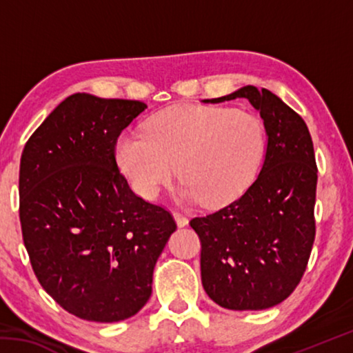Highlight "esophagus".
<instances>
[{"label":"esophagus","mask_w":353,"mask_h":353,"mask_svg":"<svg viewBox=\"0 0 353 353\" xmlns=\"http://www.w3.org/2000/svg\"><path fill=\"white\" fill-rule=\"evenodd\" d=\"M172 214H174V219H176V223H177L179 227H183V225L188 224V218L185 216V214H182L181 212L176 210Z\"/></svg>","instance_id":"1"}]
</instances>
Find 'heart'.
Instances as JSON below:
<instances>
[{
    "instance_id": "obj_1",
    "label": "heart",
    "mask_w": 353,
    "mask_h": 353,
    "mask_svg": "<svg viewBox=\"0 0 353 353\" xmlns=\"http://www.w3.org/2000/svg\"><path fill=\"white\" fill-rule=\"evenodd\" d=\"M265 128L249 112L185 105L155 115L145 132L117 141V162L146 199L170 185L179 166L182 198L216 207L240 196L256 176Z\"/></svg>"
}]
</instances>
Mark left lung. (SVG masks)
<instances>
[{
  "label": "left lung",
  "instance_id": "obj_1",
  "mask_svg": "<svg viewBox=\"0 0 353 353\" xmlns=\"http://www.w3.org/2000/svg\"><path fill=\"white\" fill-rule=\"evenodd\" d=\"M244 98L265 121V162L244 193L219 210L194 216L202 286L229 310H265L301 282L314 243L318 185L312 135L299 113L266 88L248 85L210 103Z\"/></svg>",
  "mask_w": 353,
  "mask_h": 353
}]
</instances>
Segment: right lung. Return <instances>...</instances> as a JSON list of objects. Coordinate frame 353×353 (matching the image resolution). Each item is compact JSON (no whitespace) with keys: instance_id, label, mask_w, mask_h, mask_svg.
I'll use <instances>...</instances> for the list:
<instances>
[{"instance_id":"obj_1","label":"right lung","mask_w":353,"mask_h":353,"mask_svg":"<svg viewBox=\"0 0 353 353\" xmlns=\"http://www.w3.org/2000/svg\"><path fill=\"white\" fill-rule=\"evenodd\" d=\"M146 107L71 94L23 149L20 224L29 261L48 294L81 319L139 313L177 229L171 212L137 196L118 170V137Z\"/></svg>"}]
</instances>
